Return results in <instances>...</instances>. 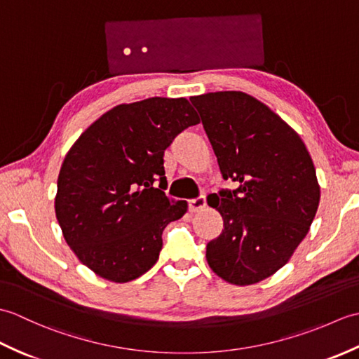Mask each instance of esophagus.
I'll return each mask as SVG.
<instances>
[{"mask_svg": "<svg viewBox=\"0 0 359 359\" xmlns=\"http://www.w3.org/2000/svg\"><path fill=\"white\" fill-rule=\"evenodd\" d=\"M205 205H207V197H205L203 194L197 196V197H194V199L188 201V210L191 212L201 211L202 208H205Z\"/></svg>", "mask_w": 359, "mask_h": 359, "instance_id": "esophagus-1", "label": "esophagus"}]
</instances>
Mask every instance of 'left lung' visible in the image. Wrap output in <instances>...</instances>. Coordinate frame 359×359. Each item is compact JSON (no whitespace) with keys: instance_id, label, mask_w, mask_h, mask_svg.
<instances>
[{"instance_id":"1","label":"left lung","mask_w":359,"mask_h":359,"mask_svg":"<svg viewBox=\"0 0 359 359\" xmlns=\"http://www.w3.org/2000/svg\"><path fill=\"white\" fill-rule=\"evenodd\" d=\"M225 180L215 207L224 219L207 243V261L230 284L271 276L306 238L319 205L311 157L292 128L269 106L239 90L191 97Z\"/></svg>"}]
</instances>
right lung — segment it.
I'll list each match as a JSON object with an SVG mask.
<instances>
[{"mask_svg": "<svg viewBox=\"0 0 359 359\" xmlns=\"http://www.w3.org/2000/svg\"><path fill=\"white\" fill-rule=\"evenodd\" d=\"M197 123L187 98L152 97L103 114L67 152L55 215L67 245L98 276L128 282L157 262L165 226L188 210L165 194L163 152Z\"/></svg>", "mask_w": 359, "mask_h": 359, "instance_id": "obj_1", "label": "right lung"}]
</instances>
